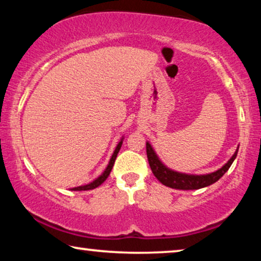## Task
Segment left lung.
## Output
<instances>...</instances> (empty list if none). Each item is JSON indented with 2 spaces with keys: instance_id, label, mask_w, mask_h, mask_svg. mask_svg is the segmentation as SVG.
I'll return each instance as SVG.
<instances>
[{
  "instance_id": "1",
  "label": "left lung",
  "mask_w": 261,
  "mask_h": 261,
  "mask_svg": "<svg viewBox=\"0 0 261 261\" xmlns=\"http://www.w3.org/2000/svg\"><path fill=\"white\" fill-rule=\"evenodd\" d=\"M238 149L235 151L233 156L228 160V163L224 164L220 170L209 174L196 176V174L180 173L167 169V167L160 162L158 155L155 154L154 149H153L152 146L149 145V142H146V153H147V159L153 174H154L156 179H158L162 184L172 189H178V190H197V189L209 187V185L215 183V181L219 180L220 178L227 172L231 164H233L234 159L237 158Z\"/></svg>"
}]
</instances>
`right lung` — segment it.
<instances>
[{
	"label": "right lung",
	"instance_id": "1",
	"mask_svg": "<svg viewBox=\"0 0 261 261\" xmlns=\"http://www.w3.org/2000/svg\"><path fill=\"white\" fill-rule=\"evenodd\" d=\"M121 145H122V139H121V141L119 142V144H117L115 151H114L112 158H110V162H109V164H108V166H107V169L105 170V172H103V173L101 174V176H99V177L97 178V179H95L94 181H91V183H89V184H87V185H82V187L73 188L72 190H73V191L92 190V189L99 187V185H101V184L103 183V181H105V180L107 179V178H108L109 174H110V171H112L113 166H114V163H115V159H116V156H117V153H119L120 148H121Z\"/></svg>",
	"mask_w": 261,
	"mask_h": 261
}]
</instances>
